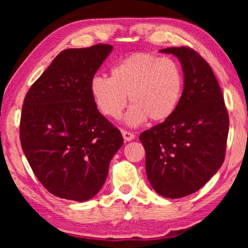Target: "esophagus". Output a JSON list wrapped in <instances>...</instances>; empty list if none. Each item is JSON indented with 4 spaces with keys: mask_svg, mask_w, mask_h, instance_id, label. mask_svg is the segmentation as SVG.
I'll return each instance as SVG.
<instances>
[{
    "mask_svg": "<svg viewBox=\"0 0 248 248\" xmlns=\"http://www.w3.org/2000/svg\"><path fill=\"white\" fill-rule=\"evenodd\" d=\"M122 135H123V139L125 141H132L135 139V135L133 133H131V132L125 131V130L122 131Z\"/></svg>",
    "mask_w": 248,
    "mask_h": 248,
    "instance_id": "1",
    "label": "esophagus"
}]
</instances>
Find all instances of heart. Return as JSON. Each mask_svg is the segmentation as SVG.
<instances>
[{"mask_svg":"<svg viewBox=\"0 0 248 248\" xmlns=\"http://www.w3.org/2000/svg\"><path fill=\"white\" fill-rule=\"evenodd\" d=\"M184 91L183 71L175 61L150 53H135L110 70V78L94 76L90 93L105 116L117 120L127 104L125 115L128 126H139L148 118L162 122L171 117Z\"/></svg>","mask_w":248,"mask_h":248,"instance_id":"b5f03b06","label":"heart"}]
</instances>
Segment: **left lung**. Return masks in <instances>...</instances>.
Here are the masks:
<instances>
[{
    "instance_id": "1",
    "label": "left lung",
    "mask_w": 248,
    "mask_h": 248,
    "mask_svg": "<svg viewBox=\"0 0 248 248\" xmlns=\"http://www.w3.org/2000/svg\"><path fill=\"white\" fill-rule=\"evenodd\" d=\"M160 53L179 60L184 91L174 115L141 133L140 141L152 188L179 199L199 191L222 166L229 117L218 80L203 57L188 47Z\"/></svg>"
}]
</instances>
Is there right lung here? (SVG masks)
<instances>
[{
    "label": "right lung",
    "instance_id": "add662e5",
    "mask_svg": "<svg viewBox=\"0 0 248 248\" xmlns=\"http://www.w3.org/2000/svg\"><path fill=\"white\" fill-rule=\"evenodd\" d=\"M113 46L61 52L32 84L20 121L22 150L44 187L84 202L103 187L123 137L98 108L90 81Z\"/></svg>",
    "mask_w": 248,
    "mask_h": 248
}]
</instances>
